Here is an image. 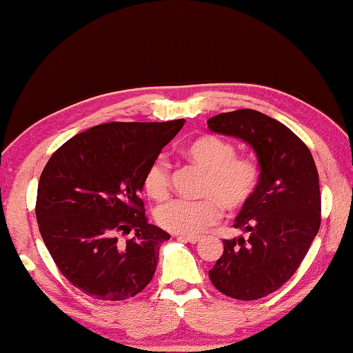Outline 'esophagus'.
<instances>
[{
	"label": "esophagus",
	"mask_w": 353,
	"mask_h": 353,
	"mask_svg": "<svg viewBox=\"0 0 353 353\" xmlns=\"http://www.w3.org/2000/svg\"><path fill=\"white\" fill-rule=\"evenodd\" d=\"M177 238H179V240H182V241L192 243V245H195V243L201 240V236H196V235H179Z\"/></svg>",
	"instance_id": "obj_1"
}]
</instances>
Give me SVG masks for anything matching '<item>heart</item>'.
Masks as SVG:
<instances>
[{
	"label": "heart",
	"mask_w": 353,
	"mask_h": 353,
	"mask_svg": "<svg viewBox=\"0 0 353 353\" xmlns=\"http://www.w3.org/2000/svg\"><path fill=\"white\" fill-rule=\"evenodd\" d=\"M183 153L192 163L206 171L200 201L174 200L157 211V221L163 228L177 235H196L216 224L221 217V205L235 212L245 208L259 187L261 168L250 157H238L236 147L214 134H203L190 141ZM143 188L153 200L161 201L170 195V163L163 157L150 163L143 174Z\"/></svg>",
	"instance_id": "1"
}]
</instances>
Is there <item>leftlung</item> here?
Returning a JSON list of instances; mask_svg holds the SVG:
<instances>
[{
    "label": "left lung",
    "mask_w": 353,
    "mask_h": 353,
    "mask_svg": "<svg viewBox=\"0 0 353 353\" xmlns=\"http://www.w3.org/2000/svg\"><path fill=\"white\" fill-rule=\"evenodd\" d=\"M208 128L250 143L261 168L259 187L233 224L250 236L224 240L211 283L233 299H261L294 275L319 233V171L309 147L261 112L221 113L208 120Z\"/></svg>",
    "instance_id": "left-lung-1"
}]
</instances>
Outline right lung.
Listing matches in <instances>:
<instances>
[{"label":"right lung","instance_id":"add662e5","mask_svg":"<svg viewBox=\"0 0 353 353\" xmlns=\"http://www.w3.org/2000/svg\"><path fill=\"white\" fill-rule=\"evenodd\" d=\"M185 120L112 121L59 147L38 182L37 221L62 275L99 301H123L152 281L170 233L148 224L143 174ZM133 233L126 242L120 236Z\"/></svg>","mask_w":353,"mask_h":353}]
</instances>
